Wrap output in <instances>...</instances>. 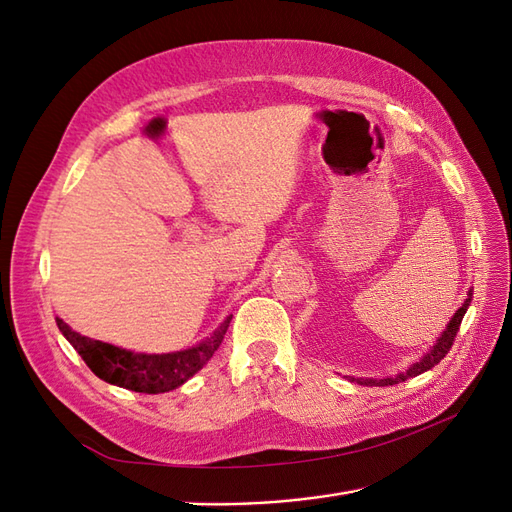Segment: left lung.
<instances>
[{
  "instance_id": "obj_1",
  "label": "left lung",
  "mask_w": 512,
  "mask_h": 512,
  "mask_svg": "<svg viewBox=\"0 0 512 512\" xmlns=\"http://www.w3.org/2000/svg\"><path fill=\"white\" fill-rule=\"evenodd\" d=\"M470 301H472V290L468 292V299L463 301V305L457 309L455 316L451 318V322H448V327L444 329V333L438 337V342L431 346V350L423 356L421 361H416L414 365H410L406 371H401V374H397L395 378H382V380H374V378H350V376H346V378H350V380L356 382V384H363V386H391V384L406 382L408 378H414V376H418V374H423V371H427V369H431V367H436V365L444 359V356L448 354V350H451V346H453V342H455V335H457V331H459V324H461L463 316H466L468 307H470Z\"/></svg>"
}]
</instances>
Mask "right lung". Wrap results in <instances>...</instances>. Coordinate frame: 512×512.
<instances>
[{"mask_svg": "<svg viewBox=\"0 0 512 512\" xmlns=\"http://www.w3.org/2000/svg\"><path fill=\"white\" fill-rule=\"evenodd\" d=\"M230 318L232 316H228L220 324V329L207 337L205 342H200L198 346H192L188 350L168 354H143L123 350L113 344L98 342V339H89L72 331L61 318L55 320L59 331L64 333L72 348L81 354V359L100 380L128 391L158 395L177 389L183 382H188L198 369L207 365V361L222 344Z\"/></svg>", "mask_w": 512, "mask_h": 512, "instance_id": "obj_1", "label": "right lung"}]
</instances>
